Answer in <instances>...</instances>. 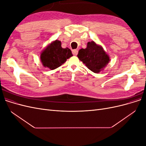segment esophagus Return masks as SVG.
Segmentation results:
<instances>
[{
	"mask_svg": "<svg viewBox=\"0 0 146 146\" xmlns=\"http://www.w3.org/2000/svg\"><path fill=\"white\" fill-rule=\"evenodd\" d=\"M78 51L77 49H75V50H72V54L74 55H77L78 54Z\"/></svg>",
	"mask_w": 146,
	"mask_h": 146,
	"instance_id": "1",
	"label": "esophagus"
}]
</instances>
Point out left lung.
Listing matches in <instances>:
<instances>
[{
    "mask_svg": "<svg viewBox=\"0 0 146 146\" xmlns=\"http://www.w3.org/2000/svg\"><path fill=\"white\" fill-rule=\"evenodd\" d=\"M77 56L88 69L94 73L103 70L110 61L109 55L104 48L93 41L87 43L86 48L79 50Z\"/></svg>",
    "mask_w": 146,
    "mask_h": 146,
    "instance_id": "obj_1",
    "label": "left lung"
}]
</instances>
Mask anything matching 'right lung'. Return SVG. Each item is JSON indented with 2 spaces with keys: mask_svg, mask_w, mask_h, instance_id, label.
Here are the masks:
<instances>
[{
  "mask_svg": "<svg viewBox=\"0 0 146 146\" xmlns=\"http://www.w3.org/2000/svg\"><path fill=\"white\" fill-rule=\"evenodd\" d=\"M72 56L71 50L68 47L62 48L61 41L56 39L48 44L41 52L40 59L44 67L54 70L64 63Z\"/></svg>",
  "mask_w": 146,
  "mask_h": 146,
  "instance_id": "obj_1",
  "label": "right lung"
}]
</instances>
